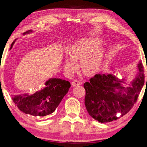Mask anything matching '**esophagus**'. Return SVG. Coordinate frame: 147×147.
Segmentation results:
<instances>
[{
	"instance_id": "34e87169",
	"label": "esophagus",
	"mask_w": 147,
	"mask_h": 147,
	"mask_svg": "<svg viewBox=\"0 0 147 147\" xmlns=\"http://www.w3.org/2000/svg\"><path fill=\"white\" fill-rule=\"evenodd\" d=\"M80 84H81V82L79 80H75L74 81H73V82L71 83V85H72L73 86H80Z\"/></svg>"
}]
</instances>
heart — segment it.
Here are the masks:
<instances>
[{"mask_svg":"<svg viewBox=\"0 0 147 147\" xmlns=\"http://www.w3.org/2000/svg\"><path fill=\"white\" fill-rule=\"evenodd\" d=\"M100 41L97 39H89L77 42L69 50L70 56L65 58V68L67 72L71 74L77 67V59H80V67L87 75H91L98 70L102 63L104 51L98 45Z\"/></svg>","mask_w":147,"mask_h":147,"instance_id":"1","label":"heart"}]
</instances>
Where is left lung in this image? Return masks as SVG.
I'll use <instances>...</instances> for the list:
<instances>
[{"mask_svg": "<svg viewBox=\"0 0 147 147\" xmlns=\"http://www.w3.org/2000/svg\"><path fill=\"white\" fill-rule=\"evenodd\" d=\"M139 72L131 87H125L121 80L112 74H96L85 82V105L89 115L100 123H108L125 115L137 101L145 82L142 61ZM147 82V80H146Z\"/></svg>", "mask_w": 147, "mask_h": 147, "instance_id": "1", "label": "left lung"}]
</instances>
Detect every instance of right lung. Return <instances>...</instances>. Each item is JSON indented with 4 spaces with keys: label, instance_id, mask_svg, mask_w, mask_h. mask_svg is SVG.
<instances>
[{
    "label": "right lung",
    "instance_id": "obj_1",
    "mask_svg": "<svg viewBox=\"0 0 147 147\" xmlns=\"http://www.w3.org/2000/svg\"><path fill=\"white\" fill-rule=\"evenodd\" d=\"M15 41L12 42L11 48ZM45 86L43 89L33 94L26 93L14 96L12 97L13 102L19 110L27 115L40 117L50 115L68 92L70 83L67 80L55 78L48 80Z\"/></svg>",
    "mask_w": 147,
    "mask_h": 147
}]
</instances>
